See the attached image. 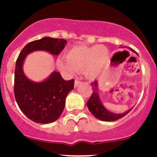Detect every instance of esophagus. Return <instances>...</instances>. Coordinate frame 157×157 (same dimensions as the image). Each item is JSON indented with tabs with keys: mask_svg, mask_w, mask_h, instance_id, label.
<instances>
[{
	"mask_svg": "<svg viewBox=\"0 0 157 157\" xmlns=\"http://www.w3.org/2000/svg\"><path fill=\"white\" fill-rule=\"evenodd\" d=\"M80 83H81V82H80V80H75V88H76V87H77V86H78L79 85H80Z\"/></svg>",
	"mask_w": 157,
	"mask_h": 157,
	"instance_id": "34e87169",
	"label": "esophagus"
}]
</instances>
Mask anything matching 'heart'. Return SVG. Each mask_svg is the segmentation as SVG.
I'll list each match as a JSON object with an SVG mask.
<instances>
[{
	"mask_svg": "<svg viewBox=\"0 0 157 157\" xmlns=\"http://www.w3.org/2000/svg\"><path fill=\"white\" fill-rule=\"evenodd\" d=\"M109 59V51L104 45H75L56 60L58 69L65 75L82 71L86 78L94 80L101 75Z\"/></svg>",
	"mask_w": 157,
	"mask_h": 157,
	"instance_id": "b5f03b06",
	"label": "heart"
}]
</instances>
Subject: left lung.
Instances as JSON below:
<instances>
[{
    "instance_id": "1",
    "label": "left lung",
    "mask_w": 157,
    "mask_h": 157,
    "mask_svg": "<svg viewBox=\"0 0 157 157\" xmlns=\"http://www.w3.org/2000/svg\"><path fill=\"white\" fill-rule=\"evenodd\" d=\"M131 50L132 52L136 53L133 50ZM91 86H92L93 92L90 98L89 99V101H88L86 105L88 108H89V111L98 119L104 121H114L120 119L122 117L126 115L133 108V106H132L131 109L127 110L125 113H119V114L112 113V112L106 109L104 107V105H103L102 102H101L99 93H98L99 92V89H98V82L97 80L92 82Z\"/></svg>"
}]
</instances>
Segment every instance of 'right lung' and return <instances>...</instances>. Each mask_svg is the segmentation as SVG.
Segmentation results:
<instances>
[{
    "mask_svg": "<svg viewBox=\"0 0 157 157\" xmlns=\"http://www.w3.org/2000/svg\"><path fill=\"white\" fill-rule=\"evenodd\" d=\"M64 39L44 37L33 41L21 51L15 69L14 93L20 109L33 121L50 124L61 115L65 108V98L73 90L75 80H65L58 71H53L41 82L30 80L23 71V64L29 53L46 51L57 56L64 49Z\"/></svg>",
    "mask_w": 157,
    "mask_h": 157,
    "instance_id": "add662e5",
    "label": "right lung"
}]
</instances>
